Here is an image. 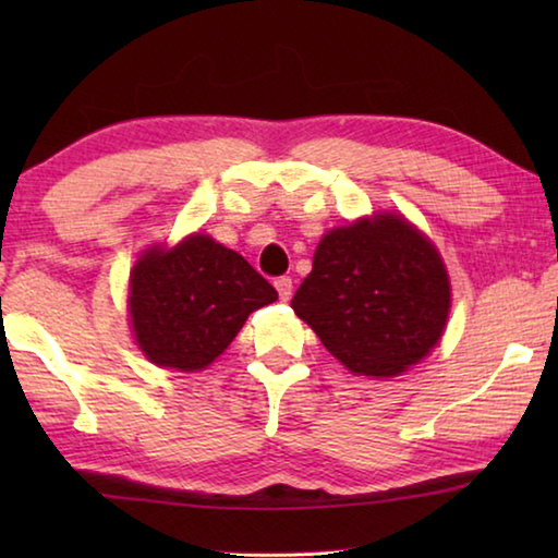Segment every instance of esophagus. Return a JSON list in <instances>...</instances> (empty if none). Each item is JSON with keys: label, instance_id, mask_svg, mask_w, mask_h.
I'll return each instance as SVG.
<instances>
[{"label": "esophagus", "instance_id": "obj_1", "mask_svg": "<svg viewBox=\"0 0 558 558\" xmlns=\"http://www.w3.org/2000/svg\"><path fill=\"white\" fill-rule=\"evenodd\" d=\"M276 290H278L280 300H290V295H292V278H288V276L276 278Z\"/></svg>", "mask_w": 558, "mask_h": 558}]
</instances>
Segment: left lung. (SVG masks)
<instances>
[{"instance_id":"8db88e82","label":"left lung","mask_w":558,"mask_h":558,"mask_svg":"<svg viewBox=\"0 0 558 558\" xmlns=\"http://www.w3.org/2000/svg\"><path fill=\"white\" fill-rule=\"evenodd\" d=\"M290 307L347 369L396 376L440 339L450 286L426 235L386 214L329 231Z\"/></svg>"}]
</instances>
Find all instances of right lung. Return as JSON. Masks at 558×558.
Listing matches in <instances>:
<instances>
[{
	"label": "right lung",
	"instance_id": "1",
	"mask_svg": "<svg viewBox=\"0 0 558 558\" xmlns=\"http://www.w3.org/2000/svg\"><path fill=\"white\" fill-rule=\"evenodd\" d=\"M276 300V288L248 260L196 233L174 251H147L130 276L128 302L147 359L194 372L233 342L253 310Z\"/></svg>",
	"mask_w": 558,
	"mask_h": 558
}]
</instances>
